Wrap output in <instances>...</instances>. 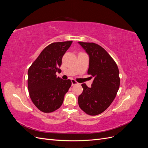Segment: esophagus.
<instances>
[{"label": "esophagus", "mask_w": 148, "mask_h": 148, "mask_svg": "<svg viewBox=\"0 0 148 148\" xmlns=\"http://www.w3.org/2000/svg\"><path fill=\"white\" fill-rule=\"evenodd\" d=\"M78 84V83H77V82H76L75 79H71V85H72V86H74V85Z\"/></svg>", "instance_id": "esophagus-1"}]
</instances>
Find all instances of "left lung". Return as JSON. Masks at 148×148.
<instances>
[{
	"mask_svg": "<svg viewBox=\"0 0 148 148\" xmlns=\"http://www.w3.org/2000/svg\"><path fill=\"white\" fill-rule=\"evenodd\" d=\"M89 56L88 74L94 77L91 87L82 84L83 91L78 97V105L89 115L106 110L117 95L120 86L117 64L105 49L93 42H78Z\"/></svg>",
	"mask_w": 148,
	"mask_h": 148,
	"instance_id": "obj_1",
	"label": "left lung"
}]
</instances>
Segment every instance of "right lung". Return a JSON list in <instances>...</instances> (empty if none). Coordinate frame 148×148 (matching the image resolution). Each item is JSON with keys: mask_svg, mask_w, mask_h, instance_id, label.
<instances>
[{"mask_svg": "<svg viewBox=\"0 0 148 148\" xmlns=\"http://www.w3.org/2000/svg\"><path fill=\"white\" fill-rule=\"evenodd\" d=\"M73 41L53 42L44 48L28 71V88L31 101L44 113L56 110L63 103L71 85L70 79L57 77L62 57Z\"/></svg>", "mask_w": 148, "mask_h": 148, "instance_id": "obj_1", "label": "right lung"}]
</instances>
